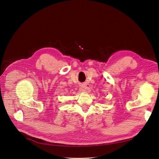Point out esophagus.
Masks as SVG:
<instances>
[{
	"mask_svg": "<svg viewBox=\"0 0 159 159\" xmlns=\"http://www.w3.org/2000/svg\"><path fill=\"white\" fill-rule=\"evenodd\" d=\"M81 89H82V91H84L85 92V91L88 90L89 87L86 84H84V85H81Z\"/></svg>",
	"mask_w": 159,
	"mask_h": 159,
	"instance_id": "obj_1",
	"label": "esophagus"
}]
</instances>
